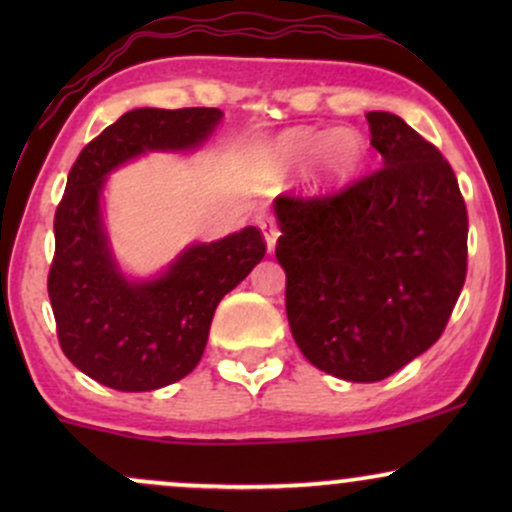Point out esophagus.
Returning <instances> with one entry per match:
<instances>
[{"instance_id":"34e87169","label":"esophagus","mask_w":512,"mask_h":512,"mask_svg":"<svg viewBox=\"0 0 512 512\" xmlns=\"http://www.w3.org/2000/svg\"><path fill=\"white\" fill-rule=\"evenodd\" d=\"M257 226H260L262 236H264V243H267V250L274 252L276 248V238H279V231H276V223L272 216H260L257 219Z\"/></svg>"}]
</instances>
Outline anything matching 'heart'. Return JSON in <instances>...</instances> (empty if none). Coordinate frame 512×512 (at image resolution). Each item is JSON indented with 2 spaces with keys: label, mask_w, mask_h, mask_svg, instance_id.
I'll return each mask as SVG.
<instances>
[{
  "label": "heart",
  "mask_w": 512,
  "mask_h": 512,
  "mask_svg": "<svg viewBox=\"0 0 512 512\" xmlns=\"http://www.w3.org/2000/svg\"><path fill=\"white\" fill-rule=\"evenodd\" d=\"M264 156L279 173H291L308 161L310 185L332 192L356 178L366 158V142L354 127H334L330 132L293 127L274 137Z\"/></svg>",
  "instance_id": "b5f03b06"
}]
</instances>
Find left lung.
I'll return each instance as SVG.
<instances>
[{"label":"left lung","mask_w":512,"mask_h":512,"mask_svg":"<svg viewBox=\"0 0 512 512\" xmlns=\"http://www.w3.org/2000/svg\"><path fill=\"white\" fill-rule=\"evenodd\" d=\"M366 120L383 168L332 197L274 199L293 339L349 383H378L431 349L467 276V207L450 163L402 117Z\"/></svg>","instance_id":"8db88e82"}]
</instances>
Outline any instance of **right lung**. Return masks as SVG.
Returning a JSON list of instances; mask_svg holds the SVG:
<instances>
[{
	"label": "right lung",
	"instance_id": "right-lung-1",
	"mask_svg": "<svg viewBox=\"0 0 512 512\" xmlns=\"http://www.w3.org/2000/svg\"><path fill=\"white\" fill-rule=\"evenodd\" d=\"M221 117L219 108L129 110L69 170L48 293L64 356L101 385L149 392L192 373L216 305L267 252L262 233L245 226L214 243H190L149 279H132L115 260L103 219L108 175L151 151H197Z\"/></svg>",
	"mask_w": 512,
	"mask_h": 512
}]
</instances>
